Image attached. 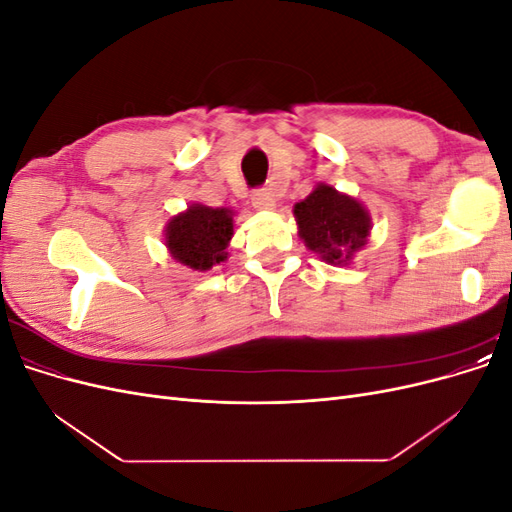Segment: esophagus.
Wrapping results in <instances>:
<instances>
[{
	"instance_id": "obj_1",
	"label": "esophagus",
	"mask_w": 512,
	"mask_h": 512,
	"mask_svg": "<svg viewBox=\"0 0 512 512\" xmlns=\"http://www.w3.org/2000/svg\"><path fill=\"white\" fill-rule=\"evenodd\" d=\"M252 203L260 211H271L277 205L275 203V194L271 190H256L254 196H252Z\"/></svg>"
}]
</instances>
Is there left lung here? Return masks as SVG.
Instances as JSON below:
<instances>
[{
    "mask_svg": "<svg viewBox=\"0 0 512 512\" xmlns=\"http://www.w3.org/2000/svg\"><path fill=\"white\" fill-rule=\"evenodd\" d=\"M294 220L305 245L329 265H348L371 230V218L359 200L327 183H318L312 194L294 205Z\"/></svg>",
    "mask_w": 512,
    "mask_h": 512,
    "instance_id": "left-lung-1",
    "label": "left lung"
}]
</instances>
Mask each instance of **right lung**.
I'll return each mask as SVG.
<instances>
[{"instance_id": "right-lung-1", "label": "right lung", "mask_w": 512, "mask_h": 512, "mask_svg": "<svg viewBox=\"0 0 512 512\" xmlns=\"http://www.w3.org/2000/svg\"><path fill=\"white\" fill-rule=\"evenodd\" d=\"M230 209L190 205L166 224L164 241L170 256L194 271H209L226 260V247L235 235Z\"/></svg>"}]
</instances>
